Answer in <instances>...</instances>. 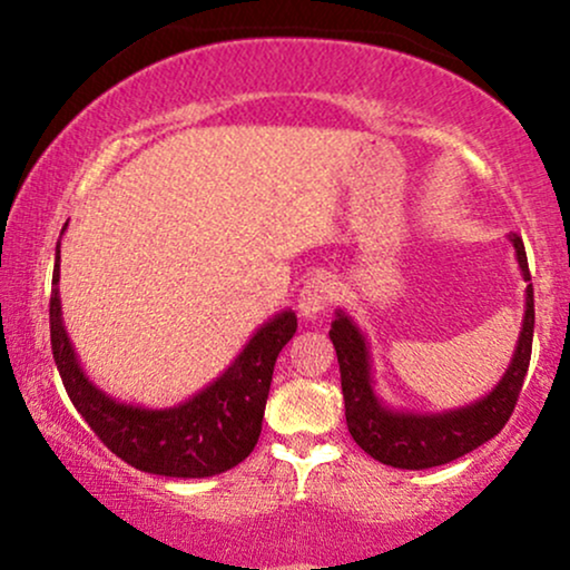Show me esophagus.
I'll return each mask as SVG.
<instances>
[{"label":"esophagus","mask_w":570,"mask_h":570,"mask_svg":"<svg viewBox=\"0 0 570 570\" xmlns=\"http://www.w3.org/2000/svg\"><path fill=\"white\" fill-rule=\"evenodd\" d=\"M334 298H337V285H334L330 277H324V275L311 277L308 283L303 285L301 298H298L301 316L308 318V322L322 318V314L332 306Z\"/></svg>","instance_id":"34e87169"}]
</instances>
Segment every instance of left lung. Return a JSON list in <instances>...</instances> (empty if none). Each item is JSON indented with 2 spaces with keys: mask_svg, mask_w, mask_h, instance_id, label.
I'll use <instances>...</instances> for the list:
<instances>
[{
  "mask_svg": "<svg viewBox=\"0 0 570 570\" xmlns=\"http://www.w3.org/2000/svg\"><path fill=\"white\" fill-rule=\"evenodd\" d=\"M513 252L524 279L529 283L524 240L517 233L511 236ZM332 345L337 350L342 394H345L347 431L365 454L379 459L381 464L400 466V470H428L454 462L470 454L482 443L493 439L509 423L517 407L519 392L532 357L534 337V291L527 285L524 322L513 350V357L503 379L482 400L464 404V407L435 412V415H417V412H400L386 407L384 400L373 392L371 353L365 334L345 311H337V318L330 330Z\"/></svg>",
  "mask_w": 570,
  "mask_h": 570,
  "instance_id": "left-lung-1",
  "label": "left lung"
}]
</instances>
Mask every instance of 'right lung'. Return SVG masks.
I'll use <instances>...</instances> for the list:
<instances>
[{"mask_svg": "<svg viewBox=\"0 0 570 570\" xmlns=\"http://www.w3.org/2000/svg\"><path fill=\"white\" fill-rule=\"evenodd\" d=\"M57 285L59 244L49 303L53 361L77 412L116 456L150 474L213 478L252 454L262 433L277 355L298 330L293 311H283L262 324L236 361L202 392L174 407L150 410L116 402L85 376L61 322Z\"/></svg>", "mask_w": 570, "mask_h": 570, "instance_id": "obj_1", "label": "right lung"}]
</instances>
